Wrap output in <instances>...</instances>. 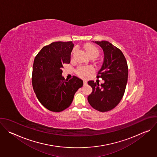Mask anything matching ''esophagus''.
I'll return each instance as SVG.
<instances>
[{
	"instance_id": "obj_1",
	"label": "esophagus",
	"mask_w": 157,
	"mask_h": 157,
	"mask_svg": "<svg viewBox=\"0 0 157 157\" xmlns=\"http://www.w3.org/2000/svg\"><path fill=\"white\" fill-rule=\"evenodd\" d=\"M83 84H84V85L85 86V85H86L87 84V81H85V80H84L83 81Z\"/></svg>"
}]
</instances>
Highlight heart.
I'll list each match as a JSON object with an SVG mask.
<instances>
[{"label": "heart", "instance_id": "1", "mask_svg": "<svg viewBox=\"0 0 157 157\" xmlns=\"http://www.w3.org/2000/svg\"><path fill=\"white\" fill-rule=\"evenodd\" d=\"M84 50L87 55L90 57L92 56H98L99 55L98 49L93 44H88L84 47ZM75 50L73 51V52ZM94 72V68L91 66H80L77 69L76 73L82 78H86Z\"/></svg>", "mask_w": 157, "mask_h": 157}]
</instances>
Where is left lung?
<instances>
[{"instance_id": "1", "label": "left lung", "mask_w": 157, "mask_h": 157, "mask_svg": "<svg viewBox=\"0 0 157 157\" xmlns=\"http://www.w3.org/2000/svg\"><path fill=\"white\" fill-rule=\"evenodd\" d=\"M94 43L104 52V61L97 77L104 82L99 86L93 81L87 82L93 89L87 100L94 109L103 113L114 109L121 101L127 82L128 66L122 52L113 44L107 41Z\"/></svg>"}]
</instances>
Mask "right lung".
I'll use <instances>...</instances> for the list:
<instances>
[{
	"instance_id": "add662e5",
	"label": "right lung",
	"mask_w": 157,
	"mask_h": 157,
	"mask_svg": "<svg viewBox=\"0 0 157 157\" xmlns=\"http://www.w3.org/2000/svg\"><path fill=\"white\" fill-rule=\"evenodd\" d=\"M73 47L72 41L53 42L44 47L34 59L33 90L40 103L49 110L61 112L68 108L83 85L82 80L76 76L68 81L62 76L63 65L70 63Z\"/></svg>"
}]
</instances>
